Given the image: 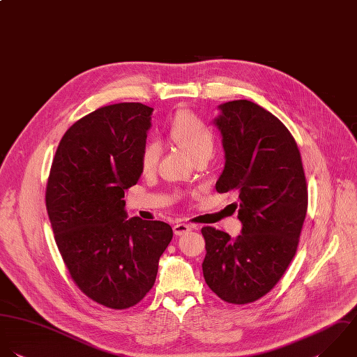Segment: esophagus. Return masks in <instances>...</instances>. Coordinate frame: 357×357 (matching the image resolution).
<instances>
[{"label":"esophagus","mask_w":357,"mask_h":357,"mask_svg":"<svg viewBox=\"0 0 357 357\" xmlns=\"http://www.w3.org/2000/svg\"><path fill=\"white\" fill-rule=\"evenodd\" d=\"M193 229V227L192 225H189V224H175L174 225V234L175 235H178V236H181V235H185V234H188L189 231H192Z\"/></svg>","instance_id":"34e87169"}]
</instances>
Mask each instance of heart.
Segmentation results:
<instances>
[{"mask_svg": "<svg viewBox=\"0 0 357 357\" xmlns=\"http://www.w3.org/2000/svg\"><path fill=\"white\" fill-rule=\"evenodd\" d=\"M171 139L179 144L193 160L208 154L211 155L214 149V135L210 126L200 119L196 114L185 111L178 114L169 125ZM161 155V146L158 142H149L140 157L142 169L150 172L155 169Z\"/></svg>", "mask_w": 357, "mask_h": 357, "instance_id": "b5f03b06", "label": "heart"}]
</instances>
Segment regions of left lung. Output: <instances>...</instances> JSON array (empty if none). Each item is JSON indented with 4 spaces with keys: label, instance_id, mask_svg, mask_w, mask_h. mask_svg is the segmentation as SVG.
Listing matches in <instances>:
<instances>
[{
    "label": "left lung",
    "instance_id": "left-lung-1",
    "mask_svg": "<svg viewBox=\"0 0 357 357\" xmlns=\"http://www.w3.org/2000/svg\"><path fill=\"white\" fill-rule=\"evenodd\" d=\"M225 167L218 193L236 192L242 234L202 228L208 288L224 302L246 305L267 295L296 255L307 211L301 151L288 128L263 107L235 100L218 107Z\"/></svg>",
    "mask_w": 357,
    "mask_h": 357
}]
</instances>
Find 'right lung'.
<instances>
[{"label":"right lung","instance_id":"1","mask_svg":"<svg viewBox=\"0 0 357 357\" xmlns=\"http://www.w3.org/2000/svg\"><path fill=\"white\" fill-rule=\"evenodd\" d=\"M151 112L142 102H119L80 118L62 136L47 181V213L70 278L114 310L147 295L172 239L162 221L126 220L122 200L143 172Z\"/></svg>","mask_w":357,"mask_h":357}]
</instances>
